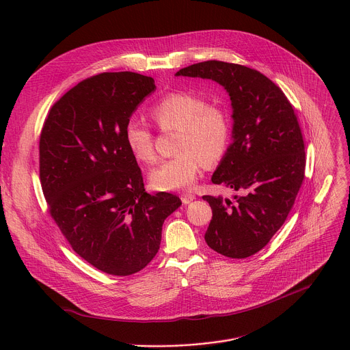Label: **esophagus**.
Here are the masks:
<instances>
[{
	"label": "esophagus",
	"instance_id": "esophagus-1",
	"mask_svg": "<svg viewBox=\"0 0 350 350\" xmlns=\"http://www.w3.org/2000/svg\"><path fill=\"white\" fill-rule=\"evenodd\" d=\"M195 199V195L193 193H189V192H187V193H183L181 195V201H183V204H189V202H192Z\"/></svg>",
	"mask_w": 350,
	"mask_h": 350
}]
</instances>
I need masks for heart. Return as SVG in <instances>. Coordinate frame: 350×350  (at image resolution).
<instances>
[{"label":"heart","mask_w":350,"mask_h":350,"mask_svg":"<svg viewBox=\"0 0 350 350\" xmlns=\"http://www.w3.org/2000/svg\"><path fill=\"white\" fill-rule=\"evenodd\" d=\"M152 119L162 130H177L174 158L161 162L149 173L152 187L173 191L191 187L204 163L213 165L223 158L230 142L227 112L209 105L204 98L191 92H172L151 109ZM124 139L135 159L155 161L152 133L139 120L130 119L124 127Z\"/></svg>","instance_id":"obj_1"}]
</instances>
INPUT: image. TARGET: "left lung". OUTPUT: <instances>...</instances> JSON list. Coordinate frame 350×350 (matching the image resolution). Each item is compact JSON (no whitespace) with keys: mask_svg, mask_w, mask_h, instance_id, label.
Wrapping results in <instances>:
<instances>
[{"mask_svg":"<svg viewBox=\"0 0 350 350\" xmlns=\"http://www.w3.org/2000/svg\"><path fill=\"white\" fill-rule=\"evenodd\" d=\"M176 76L211 79L230 95L232 142L212 183L243 195L235 201L204 195L213 213L205 241L227 258L252 256L284 224L305 178V144L295 111L278 85L242 65L206 61Z\"/></svg>","mask_w":350,"mask_h":350,"instance_id":"1","label":"left lung"}]
</instances>
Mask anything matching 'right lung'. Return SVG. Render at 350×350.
I'll return each instance as SVG.
<instances>
[{"label": "right lung", "instance_id": "obj_1", "mask_svg": "<svg viewBox=\"0 0 350 350\" xmlns=\"http://www.w3.org/2000/svg\"><path fill=\"white\" fill-rule=\"evenodd\" d=\"M152 77L105 72L80 81L49 111L40 135V181L48 211L73 251L112 275L142 270L159 251L162 226L180 205L148 193L124 127Z\"/></svg>", "mask_w": 350, "mask_h": 350}]
</instances>
